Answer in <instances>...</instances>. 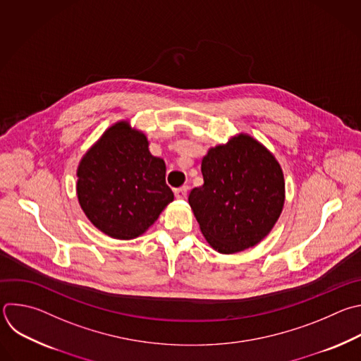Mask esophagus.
I'll return each mask as SVG.
<instances>
[{"label": "esophagus", "mask_w": 361, "mask_h": 361, "mask_svg": "<svg viewBox=\"0 0 361 361\" xmlns=\"http://www.w3.org/2000/svg\"><path fill=\"white\" fill-rule=\"evenodd\" d=\"M187 192H188V187H185V185L174 190V195H176V198H178V200H184V198L187 197Z\"/></svg>", "instance_id": "1"}]
</instances>
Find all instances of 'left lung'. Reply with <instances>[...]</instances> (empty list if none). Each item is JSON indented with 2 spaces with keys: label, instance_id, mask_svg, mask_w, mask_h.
I'll list each match as a JSON object with an SVG mask.
<instances>
[{
  "label": "left lung",
  "instance_id": "left-lung-1",
  "mask_svg": "<svg viewBox=\"0 0 361 361\" xmlns=\"http://www.w3.org/2000/svg\"><path fill=\"white\" fill-rule=\"evenodd\" d=\"M204 184L188 204L207 243L219 254L258 245L272 231L285 204L283 171L257 139L239 133L202 157Z\"/></svg>",
  "mask_w": 361,
  "mask_h": 361
}]
</instances>
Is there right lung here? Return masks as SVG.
I'll return each instance as SVG.
<instances>
[{"label":"right lung","mask_w":361,"mask_h":361,"mask_svg":"<svg viewBox=\"0 0 361 361\" xmlns=\"http://www.w3.org/2000/svg\"><path fill=\"white\" fill-rule=\"evenodd\" d=\"M76 195L87 219L114 239L145 233L174 200L166 163L129 120L110 126L85 153L76 170Z\"/></svg>","instance_id":"add662e5"}]
</instances>
